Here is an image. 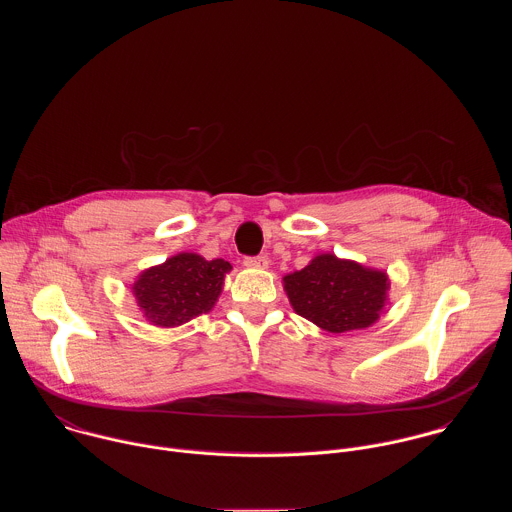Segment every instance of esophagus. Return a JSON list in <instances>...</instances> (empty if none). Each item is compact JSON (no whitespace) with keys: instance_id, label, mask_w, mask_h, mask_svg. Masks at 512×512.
Here are the masks:
<instances>
[{"instance_id":"obj_1","label":"esophagus","mask_w":512,"mask_h":512,"mask_svg":"<svg viewBox=\"0 0 512 512\" xmlns=\"http://www.w3.org/2000/svg\"><path fill=\"white\" fill-rule=\"evenodd\" d=\"M247 267H253V269H267L269 261L263 257V255H257V257H245L243 261Z\"/></svg>"}]
</instances>
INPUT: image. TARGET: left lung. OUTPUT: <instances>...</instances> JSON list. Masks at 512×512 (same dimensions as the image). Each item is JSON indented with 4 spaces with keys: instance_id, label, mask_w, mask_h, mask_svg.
I'll list each match as a JSON object with an SVG mask.
<instances>
[{
    "instance_id": "obj_1",
    "label": "left lung",
    "mask_w": 512,
    "mask_h": 512,
    "mask_svg": "<svg viewBox=\"0 0 512 512\" xmlns=\"http://www.w3.org/2000/svg\"><path fill=\"white\" fill-rule=\"evenodd\" d=\"M283 289L302 318L342 334L379 320L387 304L389 277L385 271L322 253L304 269L285 275Z\"/></svg>"
}]
</instances>
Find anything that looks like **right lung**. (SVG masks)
I'll return each instance as SVG.
<instances>
[{"label": "right lung", "instance_id": "1", "mask_svg": "<svg viewBox=\"0 0 512 512\" xmlns=\"http://www.w3.org/2000/svg\"><path fill=\"white\" fill-rule=\"evenodd\" d=\"M231 269L225 259L206 261L196 253H178L145 269L131 289L145 320L174 328L212 310Z\"/></svg>", "mask_w": 512, "mask_h": 512}]
</instances>
